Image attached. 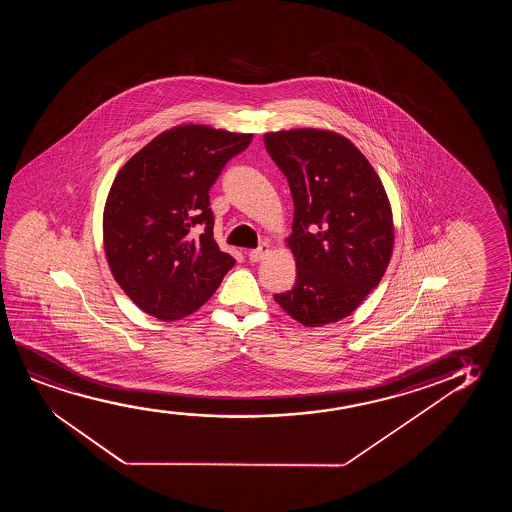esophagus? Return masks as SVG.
Wrapping results in <instances>:
<instances>
[{"instance_id":"1","label":"esophagus","mask_w":512,"mask_h":512,"mask_svg":"<svg viewBox=\"0 0 512 512\" xmlns=\"http://www.w3.org/2000/svg\"><path fill=\"white\" fill-rule=\"evenodd\" d=\"M269 252H271L269 245H267V243H262L259 248H255V250L248 253V259L252 260V262H260V260L264 259Z\"/></svg>"}]
</instances>
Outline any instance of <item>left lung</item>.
<instances>
[{"label":"left lung","instance_id":"left-lung-1","mask_svg":"<svg viewBox=\"0 0 512 512\" xmlns=\"http://www.w3.org/2000/svg\"><path fill=\"white\" fill-rule=\"evenodd\" d=\"M264 143L287 176L295 206L287 246L297 278L274 301L304 327L339 322L378 287L392 259L385 187L343 134L306 127L266 133Z\"/></svg>","mask_w":512,"mask_h":512}]
</instances>
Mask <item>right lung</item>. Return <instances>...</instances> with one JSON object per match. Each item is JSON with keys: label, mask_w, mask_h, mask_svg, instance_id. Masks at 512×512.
Masks as SVG:
<instances>
[{"label": "right lung", "mask_w": 512, "mask_h": 512, "mask_svg": "<svg viewBox=\"0 0 512 512\" xmlns=\"http://www.w3.org/2000/svg\"><path fill=\"white\" fill-rule=\"evenodd\" d=\"M252 140L183 124L155 136L115 176L103 211L106 260L147 315L162 322L192 315L236 264L213 239L208 192Z\"/></svg>", "instance_id": "1"}]
</instances>
